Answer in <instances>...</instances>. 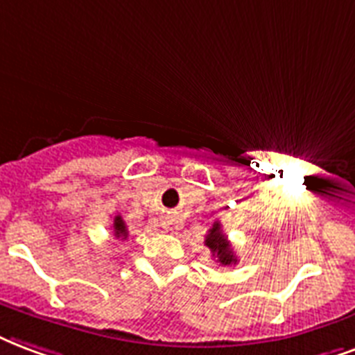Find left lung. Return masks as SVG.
<instances>
[{"mask_svg": "<svg viewBox=\"0 0 355 355\" xmlns=\"http://www.w3.org/2000/svg\"><path fill=\"white\" fill-rule=\"evenodd\" d=\"M206 247H209L213 258H217V262L223 263V266H232V263L238 262V257L234 254V249H232L230 241L223 234V228H220L218 220L213 223V228L206 236Z\"/></svg>", "mask_w": 355, "mask_h": 355, "instance_id": "obj_1", "label": "left lung"}]
</instances>
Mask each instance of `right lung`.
Masks as SVG:
<instances>
[{
    "mask_svg": "<svg viewBox=\"0 0 355 355\" xmlns=\"http://www.w3.org/2000/svg\"><path fill=\"white\" fill-rule=\"evenodd\" d=\"M114 234H116V238L121 239H127V236H129V232H127V226H125L121 215H116V217H114Z\"/></svg>",
    "mask_w": 355,
    "mask_h": 355,
    "instance_id": "right-lung-1",
    "label": "right lung"
}]
</instances>
